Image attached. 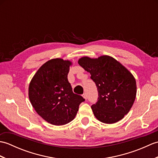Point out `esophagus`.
<instances>
[{"label":"esophagus","instance_id":"esophagus-1","mask_svg":"<svg viewBox=\"0 0 158 158\" xmlns=\"http://www.w3.org/2000/svg\"><path fill=\"white\" fill-rule=\"evenodd\" d=\"M83 98H84L85 100H87V98H88V96H87V94L86 93H84L82 95Z\"/></svg>","mask_w":158,"mask_h":158}]
</instances>
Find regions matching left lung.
<instances>
[{
	"label": "left lung",
	"mask_w": 158,
	"mask_h": 158,
	"mask_svg": "<svg viewBox=\"0 0 158 158\" xmlns=\"http://www.w3.org/2000/svg\"><path fill=\"white\" fill-rule=\"evenodd\" d=\"M78 63L90 73L98 89V101L91 106L94 115L105 123L123 119L136 98V80L132 73L109 56L95 59L83 57Z\"/></svg>",
	"instance_id": "8db88e82"
}]
</instances>
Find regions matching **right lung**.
Instances as JSON below:
<instances>
[{"instance_id":"add662e5","label":"right lung","mask_w":158,"mask_h":158,"mask_svg":"<svg viewBox=\"0 0 158 158\" xmlns=\"http://www.w3.org/2000/svg\"><path fill=\"white\" fill-rule=\"evenodd\" d=\"M72 62L61 58L50 60L33 77L28 96L33 108L46 122L62 126L71 122L85 99L74 94L68 81Z\"/></svg>"}]
</instances>
